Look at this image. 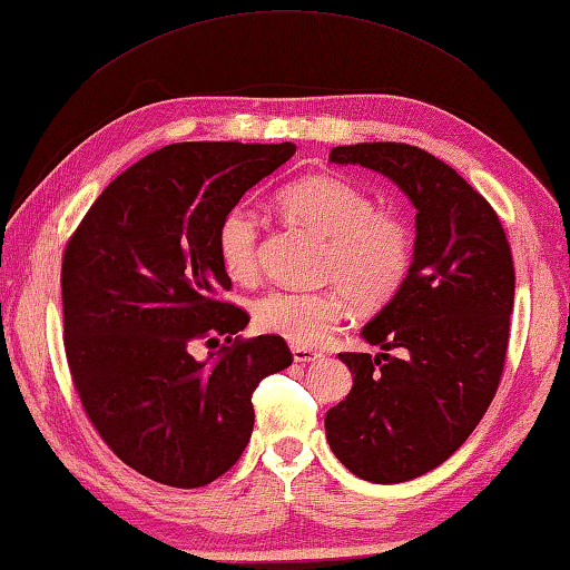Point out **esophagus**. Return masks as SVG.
I'll use <instances>...</instances> for the list:
<instances>
[{
    "instance_id": "esophagus-1",
    "label": "esophagus",
    "mask_w": 570,
    "mask_h": 570,
    "mask_svg": "<svg viewBox=\"0 0 570 570\" xmlns=\"http://www.w3.org/2000/svg\"><path fill=\"white\" fill-rule=\"evenodd\" d=\"M293 358L297 364H312V362H320L322 352L307 350V346H293Z\"/></svg>"
}]
</instances>
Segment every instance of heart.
<instances>
[{
	"mask_svg": "<svg viewBox=\"0 0 570 570\" xmlns=\"http://www.w3.org/2000/svg\"><path fill=\"white\" fill-rule=\"evenodd\" d=\"M277 202L289 224L327 240L322 281L336 287L315 293L271 289L250 307L255 330L312 350L340 327L350 299L358 309H379L401 293L413 268L415 236L399 212L379 208L364 187L332 174H312L287 184ZM258 216L243 206L230 208L216 230L220 268L230 281L240 285L258 281Z\"/></svg>",
	"mask_w": 570,
	"mask_h": 570,
	"instance_id": "obj_1",
	"label": "heart"
}]
</instances>
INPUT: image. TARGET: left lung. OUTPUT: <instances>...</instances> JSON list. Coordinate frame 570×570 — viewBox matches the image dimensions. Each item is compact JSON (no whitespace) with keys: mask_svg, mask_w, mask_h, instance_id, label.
I'll use <instances>...</instances> for the list:
<instances>
[{"mask_svg":"<svg viewBox=\"0 0 570 570\" xmlns=\"http://www.w3.org/2000/svg\"><path fill=\"white\" fill-rule=\"evenodd\" d=\"M330 161L383 174L417 212L409 281L362 330L383 352L340 354L354 386L324 417L332 452L356 478L409 482L443 464L494 399L514 307L512 248L484 196L421 147L346 145Z\"/></svg>","mask_w":570,"mask_h":570,"instance_id":"left-lung-1","label":"left lung"}]
</instances>
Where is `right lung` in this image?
<instances>
[{
  "instance_id": "add662e5",
  "label": "right lung",
  "mask_w": 570,
  "mask_h": 570,
  "mask_svg": "<svg viewBox=\"0 0 570 570\" xmlns=\"http://www.w3.org/2000/svg\"><path fill=\"white\" fill-rule=\"evenodd\" d=\"M293 142H177L108 184L63 253V344L100 438L145 478L194 490L238 462L261 379L293 364L285 340H240L248 315L220 299L216 230ZM224 338L199 363L196 341Z\"/></svg>"
}]
</instances>
